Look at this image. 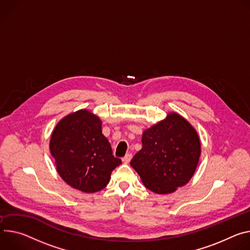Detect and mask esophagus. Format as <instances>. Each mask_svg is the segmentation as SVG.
<instances>
[{"label": "esophagus", "mask_w": 250, "mask_h": 250, "mask_svg": "<svg viewBox=\"0 0 250 250\" xmlns=\"http://www.w3.org/2000/svg\"><path fill=\"white\" fill-rule=\"evenodd\" d=\"M131 159H132V155H131V154H126V155L122 158V161H123V163L128 164V163L131 161Z\"/></svg>", "instance_id": "obj_1"}]
</instances>
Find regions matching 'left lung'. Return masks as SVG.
Here are the masks:
<instances>
[{
	"mask_svg": "<svg viewBox=\"0 0 250 250\" xmlns=\"http://www.w3.org/2000/svg\"><path fill=\"white\" fill-rule=\"evenodd\" d=\"M142 145L130 165L150 190L160 195L174 192L195 174L202 152L200 137L177 112L146 129Z\"/></svg>",
	"mask_w": 250,
	"mask_h": 250,
	"instance_id": "8db88e82",
	"label": "left lung"
}]
</instances>
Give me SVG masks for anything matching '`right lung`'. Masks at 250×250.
<instances>
[{"label":"right lung","mask_w":250,"mask_h":250,"mask_svg":"<svg viewBox=\"0 0 250 250\" xmlns=\"http://www.w3.org/2000/svg\"><path fill=\"white\" fill-rule=\"evenodd\" d=\"M102 121L87 109L63 117L53 129L50 154L61 178L83 192L103 189L122 162L102 134Z\"/></svg>","instance_id":"obj_1"}]
</instances>
